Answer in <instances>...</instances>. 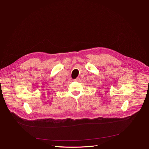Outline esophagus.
Here are the masks:
<instances>
[{
    "label": "esophagus",
    "instance_id": "1",
    "mask_svg": "<svg viewBox=\"0 0 149 149\" xmlns=\"http://www.w3.org/2000/svg\"><path fill=\"white\" fill-rule=\"evenodd\" d=\"M79 80H80V78H79V77H77L76 79H74V81H78Z\"/></svg>",
    "mask_w": 149,
    "mask_h": 149
}]
</instances>
